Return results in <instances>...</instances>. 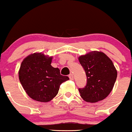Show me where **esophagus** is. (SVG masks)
<instances>
[{
	"mask_svg": "<svg viewBox=\"0 0 132 132\" xmlns=\"http://www.w3.org/2000/svg\"><path fill=\"white\" fill-rule=\"evenodd\" d=\"M69 79H71V80H73V79H74V77H73V74H70V75H69Z\"/></svg>",
	"mask_w": 132,
	"mask_h": 132,
	"instance_id": "1",
	"label": "esophagus"
}]
</instances>
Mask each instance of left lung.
Instances as JSON below:
<instances>
[{
  "label": "left lung",
  "instance_id": "obj_1",
  "mask_svg": "<svg viewBox=\"0 0 132 132\" xmlns=\"http://www.w3.org/2000/svg\"><path fill=\"white\" fill-rule=\"evenodd\" d=\"M79 61L87 77V83L79 88L81 96L87 102L103 100L110 93L117 77L112 61L105 53L92 51L79 56Z\"/></svg>",
  "mask_w": 132,
  "mask_h": 132
}]
</instances>
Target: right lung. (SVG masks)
<instances>
[{
	"instance_id": "add662e5",
	"label": "right lung",
	"mask_w": 132,
	"mask_h": 132,
	"mask_svg": "<svg viewBox=\"0 0 132 132\" xmlns=\"http://www.w3.org/2000/svg\"><path fill=\"white\" fill-rule=\"evenodd\" d=\"M53 57L44 54L29 55L21 64L19 78L28 96L34 100L48 102L57 95L59 86L69 78L51 65Z\"/></svg>"
}]
</instances>
